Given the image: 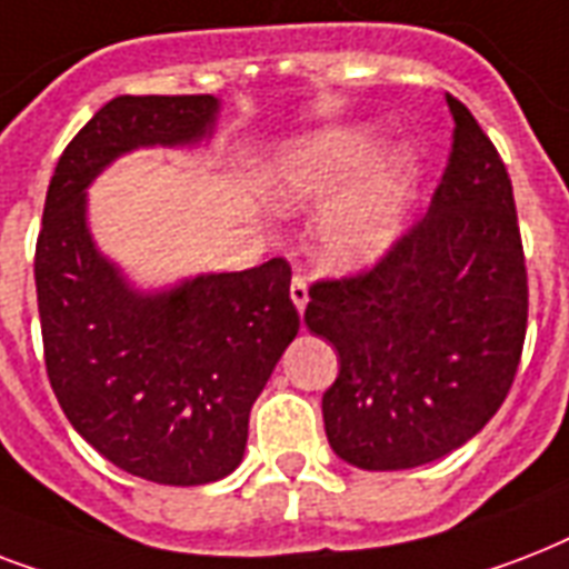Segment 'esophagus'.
Instances as JSON below:
<instances>
[{
  "mask_svg": "<svg viewBox=\"0 0 569 569\" xmlns=\"http://www.w3.org/2000/svg\"><path fill=\"white\" fill-rule=\"evenodd\" d=\"M289 295H292V303H295V307H298V312L307 310V303H310V286H307V280H303L301 274L292 277Z\"/></svg>",
  "mask_w": 569,
  "mask_h": 569,
  "instance_id": "esophagus-1",
  "label": "esophagus"
}]
</instances>
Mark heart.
<instances>
[{"mask_svg": "<svg viewBox=\"0 0 569 569\" xmlns=\"http://www.w3.org/2000/svg\"><path fill=\"white\" fill-rule=\"evenodd\" d=\"M375 147L372 129L337 127L292 147L277 164L274 203L280 209L325 203L316 221V253L328 268L372 266L405 230L413 197L410 156L392 150L370 163Z\"/></svg>", "mask_w": 569, "mask_h": 569, "instance_id": "1", "label": "heart"}]
</instances>
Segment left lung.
Listing matches in <instances>:
<instances>
[{
    "label": "left lung",
    "mask_w": 569,
    "mask_h": 569,
    "mask_svg": "<svg viewBox=\"0 0 569 569\" xmlns=\"http://www.w3.org/2000/svg\"><path fill=\"white\" fill-rule=\"evenodd\" d=\"M451 156L428 212L372 271L321 280L303 321L337 348L321 398L330 449L387 472L446 458L502 407L520 366L529 283L511 177L455 97Z\"/></svg>",
    "instance_id": "8db88e82"
}]
</instances>
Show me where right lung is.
<instances>
[{
  "instance_id": "obj_1",
  "label": "right lung",
  "mask_w": 569,
  "mask_h": 569,
  "mask_svg": "<svg viewBox=\"0 0 569 569\" xmlns=\"http://www.w3.org/2000/svg\"><path fill=\"white\" fill-rule=\"evenodd\" d=\"M221 100L114 97L67 144L34 250L47 375L76 431L129 476L194 487L230 476L250 407L301 319L283 259L144 292L88 230V186L141 147L212 138Z\"/></svg>"
}]
</instances>
